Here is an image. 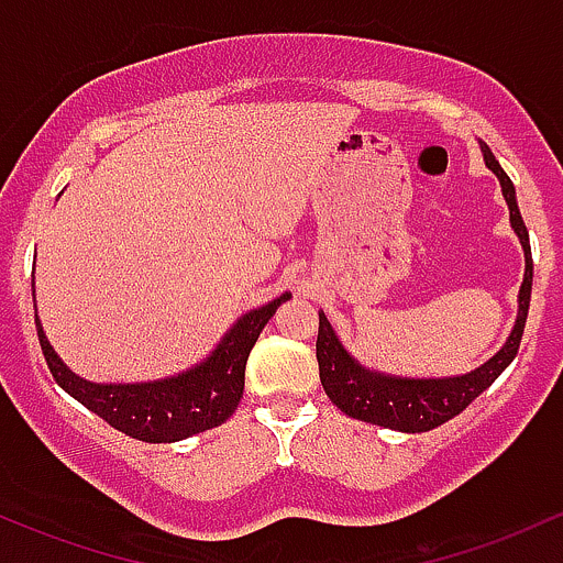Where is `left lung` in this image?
<instances>
[{
    "label": "left lung",
    "mask_w": 563,
    "mask_h": 563,
    "mask_svg": "<svg viewBox=\"0 0 563 563\" xmlns=\"http://www.w3.org/2000/svg\"><path fill=\"white\" fill-rule=\"evenodd\" d=\"M481 150H484L486 165L497 173L499 184H503V195L510 208V224L521 238L523 253H527V275H523L521 294H518L516 329H512L505 347L471 374L452 376V379H395V376H382L357 366L347 355V350L339 344V339L333 336L325 314L320 312L318 342H314L320 382H323V390L331 398V404L352 419L404 432L432 430L465 411L518 355L529 314V299H532V249H529V232L521 211H518L516 189H512L508 173L499 168L489 146L484 144Z\"/></svg>",
    "instance_id": "1"
}]
</instances>
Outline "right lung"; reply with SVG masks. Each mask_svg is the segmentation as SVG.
Instances as JSON below:
<instances>
[{
  "instance_id": "right-lung-1",
  "label": "right lung",
  "mask_w": 563,
  "mask_h": 563,
  "mask_svg": "<svg viewBox=\"0 0 563 563\" xmlns=\"http://www.w3.org/2000/svg\"><path fill=\"white\" fill-rule=\"evenodd\" d=\"M288 299L291 296L286 294L269 301L267 307L243 314L202 366L146 385H92L79 379L53 352L40 318H36V336L53 379L79 404L88 406L103 422L125 435L146 443H173L195 432L211 430L232 417L243 398L245 363L253 344L277 307Z\"/></svg>"
}]
</instances>
